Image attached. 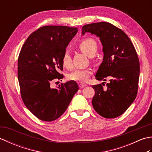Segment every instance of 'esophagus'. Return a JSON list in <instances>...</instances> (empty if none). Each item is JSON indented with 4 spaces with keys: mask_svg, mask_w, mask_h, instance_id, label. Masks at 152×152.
I'll return each mask as SVG.
<instances>
[{
    "mask_svg": "<svg viewBox=\"0 0 152 152\" xmlns=\"http://www.w3.org/2000/svg\"><path fill=\"white\" fill-rule=\"evenodd\" d=\"M87 86L86 83H80L79 84V87L80 88H85V87Z\"/></svg>",
    "mask_w": 152,
    "mask_h": 152,
    "instance_id": "34e87169",
    "label": "esophagus"
}]
</instances>
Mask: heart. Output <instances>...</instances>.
Returning a JSON list of instances; mask_svg holds the SVG:
<instances>
[{"label": "heart", "instance_id": "obj_1", "mask_svg": "<svg viewBox=\"0 0 152 152\" xmlns=\"http://www.w3.org/2000/svg\"><path fill=\"white\" fill-rule=\"evenodd\" d=\"M78 47L83 52L89 56H93L97 50V44L95 39L91 37L83 38L78 43ZM63 66L66 69H70L72 66V58L68 51H64L61 57ZM91 71L89 69H77L68 75V79L76 82H86L89 78Z\"/></svg>", "mask_w": 152, "mask_h": 152}]
</instances>
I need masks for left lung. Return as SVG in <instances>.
I'll return each mask as SVG.
<instances>
[{"mask_svg":"<svg viewBox=\"0 0 152 152\" xmlns=\"http://www.w3.org/2000/svg\"><path fill=\"white\" fill-rule=\"evenodd\" d=\"M100 38L103 46L102 63L96 79L110 83L104 89L102 84L93 85L95 94L92 105L105 118H115L127 110L137 95L140 63L136 50L129 38L120 28L108 22L87 24L82 28Z\"/></svg>","mask_w":152,"mask_h":152,"instance_id":"left-lung-1","label":"left lung"}]
</instances>
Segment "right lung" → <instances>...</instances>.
I'll return each mask as SVG.
<instances>
[{
  "label": "right lung",
  "mask_w": 152,
  "mask_h": 152,
  "mask_svg": "<svg viewBox=\"0 0 152 152\" xmlns=\"http://www.w3.org/2000/svg\"><path fill=\"white\" fill-rule=\"evenodd\" d=\"M77 32L76 27L44 26L31 33L21 48L18 61L21 99L40 120L59 118L78 90L74 81L61 83L57 89L50 87L53 80L63 78L61 57Z\"/></svg>",
  "instance_id": "obj_1"
}]
</instances>
